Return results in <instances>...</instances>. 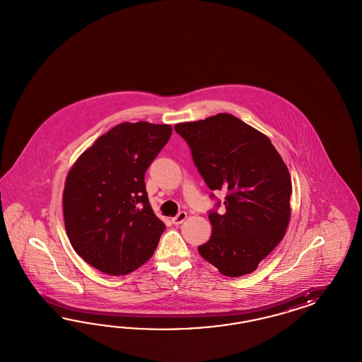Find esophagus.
I'll return each mask as SVG.
<instances>
[{
	"instance_id": "1",
	"label": "esophagus",
	"mask_w": 362,
	"mask_h": 362,
	"mask_svg": "<svg viewBox=\"0 0 362 362\" xmlns=\"http://www.w3.org/2000/svg\"><path fill=\"white\" fill-rule=\"evenodd\" d=\"M187 219V214L186 212H179L177 215H176L175 218H173V224H175V226H179V224H182L185 220Z\"/></svg>"
}]
</instances>
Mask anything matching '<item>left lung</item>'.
I'll use <instances>...</instances> for the list:
<instances>
[{
	"instance_id": "obj_1",
	"label": "left lung",
	"mask_w": 362,
	"mask_h": 362,
	"mask_svg": "<svg viewBox=\"0 0 362 362\" xmlns=\"http://www.w3.org/2000/svg\"><path fill=\"white\" fill-rule=\"evenodd\" d=\"M175 130L209 189L226 192V209L209 212L212 235L197 251L224 276L252 274L283 240L291 219L284 160L267 135L232 114L177 123Z\"/></svg>"
}]
</instances>
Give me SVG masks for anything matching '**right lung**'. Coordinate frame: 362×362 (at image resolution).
Here are the masks:
<instances>
[{
    "instance_id": "obj_1",
    "label": "right lung",
    "mask_w": 362,
    "mask_h": 362,
    "mask_svg": "<svg viewBox=\"0 0 362 362\" xmlns=\"http://www.w3.org/2000/svg\"><path fill=\"white\" fill-rule=\"evenodd\" d=\"M171 134L170 124H117L81 153L66 176L67 238L103 274H130L158 247L165 226L151 209L144 174Z\"/></svg>"
}]
</instances>
